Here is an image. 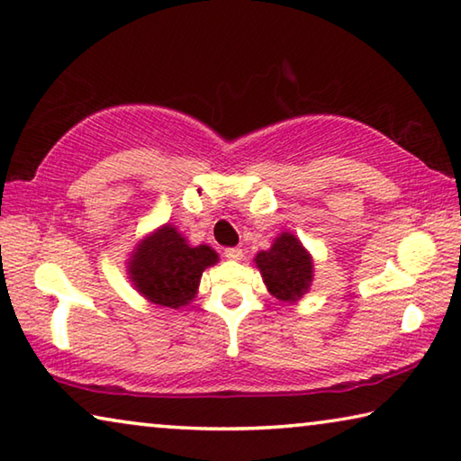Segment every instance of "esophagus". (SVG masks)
Listing matches in <instances>:
<instances>
[{"label": "esophagus", "mask_w": 461, "mask_h": 461, "mask_svg": "<svg viewBox=\"0 0 461 461\" xmlns=\"http://www.w3.org/2000/svg\"><path fill=\"white\" fill-rule=\"evenodd\" d=\"M225 258L228 260H242V250H240V248H225Z\"/></svg>", "instance_id": "34e87169"}]
</instances>
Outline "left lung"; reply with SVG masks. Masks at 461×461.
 <instances>
[{"label": "left lung", "mask_w": 461, "mask_h": 461, "mask_svg": "<svg viewBox=\"0 0 461 461\" xmlns=\"http://www.w3.org/2000/svg\"><path fill=\"white\" fill-rule=\"evenodd\" d=\"M254 262L270 295L294 303L308 294L313 279V260L294 233H279L273 246L258 252Z\"/></svg>", "instance_id": "8db88e82"}]
</instances>
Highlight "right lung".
Wrapping results in <instances>:
<instances>
[{
    "label": "right lung",
    "mask_w": 461,
    "mask_h": 461,
    "mask_svg": "<svg viewBox=\"0 0 461 461\" xmlns=\"http://www.w3.org/2000/svg\"><path fill=\"white\" fill-rule=\"evenodd\" d=\"M219 260L209 246H191L166 223L135 246L129 258V279L148 302L162 308H185L194 299L203 270Z\"/></svg>",
    "instance_id": "add662e5"
}]
</instances>
